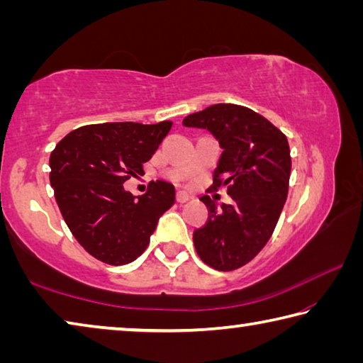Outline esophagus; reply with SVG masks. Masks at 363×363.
<instances>
[{"instance_id": "obj_1", "label": "esophagus", "mask_w": 363, "mask_h": 363, "mask_svg": "<svg viewBox=\"0 0 363 363\" xmlns=\"http://www.w3.org/2000/svg\"><path fill=\"white\" fill-rule=\"evenodd\" d=\"M176 200H177V203H186V201L190 200V195L186 194V192H182V190H181V192H177Z\"/></svg>"}]
</instances>
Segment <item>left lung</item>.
I'll list each match as a JSON object with an SVG mask.
<instances>
[{"label":"left lung","instance_id":"left-lung-1","mask_svg":"<svg viewBox=\"0 0 363 363\" xmlns=\"http://www.w3.org/2000/svg\"><path fill=\"white\" fill-rule=\"evenodd\" d=\"M184 126L205 128L223 147L210 190L225 189L232 203L208 208L205 225L194 232V245L208 266L229 272L245 266L264 248L277 225L291 173L290 145L279 128L248 107L216 104L187 115Z\"/></svg>","mask_w":363,"mask_h":363}]
</instances>
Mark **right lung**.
<instances>
[{
  "instance_id": "add662e5",
  "label": "right lung",
  "mask_w": 363,
  "mask_h": 363,
  "mask_svg": "<svg viewBox=\"0 0 363 363\" xmlns=\"http://www.w3.org/2000/svg\"><path fill=\"white\" fill-rule=\"evenodd\" d=\"M173 121L102 123L72 131L49 158V181L65 224L91 256L110 266L133 262L149 247L162 214L174 203L167 181L134 196L123 189L167 138Z\"/></svg>"
}]
</instances>
